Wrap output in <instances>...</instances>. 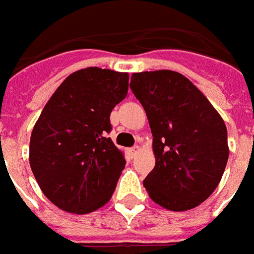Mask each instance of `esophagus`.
Returning <instances> with one entry per match:
<instances>
[{
    "label": "esophagus",
    "instance_id": "obj_1",
    "mask_svg": "<svg viewBox=\"0 0 254 254\" xmlns=\"http://www.w3.org/2000/svg\"><path fill=\"white\" fill-rule=\"evenodd\" d=\"M138 151H140V147H138V145H134V147H132V148L129 149V155L133 158V156H136V155H137Z\"/></svg>",
    "mask_w": 254,
    "mask_h": 254
}]
</instances>
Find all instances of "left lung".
I'll return each mask as SVG.
<instances>
[{"mask_svg":"<svg viewBox=\"0 0 254 254\" xmlns=\"http://www.w3.org/2000/svg\"><path fill=\"white\" fill-rule=\"evenodd\" d=\"M130 89L154 137L155 167L143 181L149 197L177 212L200 205L219 185L229 159L223 118L174 70L133 73Z\"/></svg>","mask_w":254,"mask_h":254,"instance_id":"8db88e82","label":"left lung"}]
</instances>
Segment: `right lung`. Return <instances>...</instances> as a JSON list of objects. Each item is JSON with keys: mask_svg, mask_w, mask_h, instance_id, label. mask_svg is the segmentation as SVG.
<instances>
[{"mask_svg": "<svg viewBox=\"0 0 254 254\" xmlns=\"http://www.w3.org/2000/svg\"><path fill=\"white\" fill-rule=\"evenodd\" d=\"M127 85V73L85 67L69 74L42 110L31 133L30 165L60 209L89 213L113 196L127 162L107 133Z\"/></svg>", "mask_w": 254, "mask_h": 254, "instance_id": "add662e5", "label": "right lung"}]
</instances>
